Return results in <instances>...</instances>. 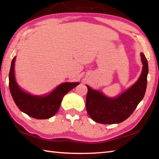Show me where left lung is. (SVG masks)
<instances>
[{
	"mask_svg": "<svg viewBox=\"0 0 159 159\" xmlns=\"http://www.w3.org/2000/svg\"><path fill=\"white\" fill-rule=\"evenodd\" d=\"M141 58L143 69L141 76L135 84L119 97L111 99L102 92L94 90L87 85L86 110L92 120L106 125L120 123L131 115L145 96L148 83V62L143 53Z\"/></svg>",
	"mask_w": 159,
	"mask_h": 159,
	"instance_id": "left-lung-1",
	"label": "left lung"
}]
</instances>
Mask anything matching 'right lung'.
Here are the masks:
<instances>
[{
  "label": "right lung",
  "mask_w": 159,
  "mask_h": 159,
  "mask_svg": "<svg viewBox=\"0 0 159 159\" xmlns=\"http://www.w3.org/2000/svg\"><path fill=\"white\" fill-rule=\"evenodd\" d=\"M14 60L15 57L11 60L9 73L10 93L19 110L35 119H48L53 116L60 108L63 97L79 84V83H65L47 96H33L21 90L17 85L14 79Z\"/></svg>",
  "instance_id": "obj_1"
}]
</instances>
